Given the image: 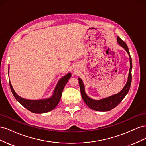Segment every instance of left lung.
<instances>
[{"instance_id": "8db88e82", "label": "left lung", "mask_w": 146, "mask_h": 146, "mask_svg": "<svg viewBox=\"0 0 146 146\" xmlns=\"http://www.w3.org/2000/svg\"><path fill=\"white\" fill-rule=\"evenodd\" d=\"M117 42L123 48H125V50L129 54L130 56V68L129 71V77H128V81L126 83L125 86L123 87L122 90L119 92V93L110 96L108 98H105L99 100H96L92 99L88 97L85 92V87L83 84V82L80 78H78L79 80V85H80V92L82 98L85 102V103L91 109L96 110L99 111H110L114 108H115L117 105L120 104L121 102L125 98V96L129 92L131 83V69H132V61L129 52V48L127 47L126 43L122 41V39L117 37Z\"/></svg>"}]
</instances>
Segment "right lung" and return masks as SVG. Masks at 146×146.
Segmentation results:
<instances>
[{"instance_id":"1","label":"right lung","mask_w":146,"mask_h":146,"mask_svg":"<svg viewBox=\"0 0 146 146\" xmlns=\"http://www.w3.org/2000/svg\"><path fill=\"white\" fill-rule=\"evenodd\" d=\"M70 76H71V74L69 73L61 78L55 88L54 95L52 96V98L45 100H33L21 98V97L16 94L10 81L9 83L13 96L22 105L24 106L25 108H27L31 112L41 114L48 112L54 110L58 104L61 99V95H62L63 90Z\"/></svg>"}]
</instances>
